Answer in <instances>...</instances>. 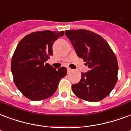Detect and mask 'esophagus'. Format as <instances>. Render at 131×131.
Instances as JSON below:
<instances>
[{
    "mask_svg": "<svg viewBox=\"0 0 131 131\" xmlns=\"http://www.w3.org/2000/svg\"><path fill=\"white\" fill-rule=\"evenodd\" d=\"M67 71H68V72L69 73H70V72H71V71H72V69H70V68H67Z\"/></svg>",
    "mask_w": 131,
    "mask_h": 131,
    "instance_id": "esophagus-1",
    "label": "esophagus"
}]
</instances>
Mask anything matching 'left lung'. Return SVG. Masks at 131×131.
Returning <instances> with one entry per match:
<instances>
[{
	"label": "left lung",
	"instance_id": "8db88e82",
	"mask_svg": "<svg viewBox=\"0 0 131 131\" xmlns=\"http://www.w3.org/2000/svg\"><path fill=\"white\" fill-rule=\"evenodd\" d=\"M78 58L90 70L81 73L79 83L72 85L76 96L96 102L109 95L117 81L118 62L115 53L102 37L87 30H66Z\"/></svg>",
	"mask_w": 131,
	"mask_h": 131
}]
</instances>
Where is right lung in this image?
Wrapping results in <instances>:
<instances>
[{"mask_svg":"<svg viewBox=\"0 0 131 131\" xmlns=\"http://www.w3.org/2000/svg\"><path fill=\"white\" fill-rule=\"evenodd\" d=\"M64 34V31L35 32L16 46L12 59V73L17 88L29 99L41 101L51 96L67 75L66 67L56 69L46 63L53 55V43Z\"/></svg>","mask_w":131,"mask_h":131,"instance_id":"right-lung-1","label":"right lung"}]
</instances>
